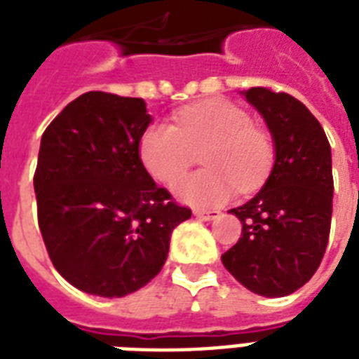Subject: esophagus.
Returning <instances> with one entry per match:
<instances>
[{"label":"esophagus","mask_w":359,"mask_h":359,"mask_svg":"<svg viewBox=\"0 0 359 359\" xmlns=\"http://www.w3.org/2000/svg\"><path fill=\"white\" fill-rule=\"evenodd\" d=\"M194 214H196L197 218L205 219V222H208V219L218 218V216H219L218 210H194Z\"/></svg>","instance_id":"1"}]
</instances>
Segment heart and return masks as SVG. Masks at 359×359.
Returning a JSON list of instances; mask_svg holds the SVG:
<instances>
[{
    "label": "heart",
    "mask_w": 359,
    "mask_h": 359,
    "mask_svg": "<svg viewBox=\"0 0 359 359\" xmlns=\"http://www.w3.org/2000/svg\"><path fill=\"white\" fill-rule=\"evenodd\" d=\"M203 152L205 169L175 186L182 201L216 207L240 186L255 190L270 173L276 156L272 135L251 123L250 114L227 100L186 106L175 124L152 123L141 134L140 158L163 184H173Z\"/></svg>",
    "instance_id": "b5f03b06"
}]
</instances>
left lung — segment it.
<instances>
[{
	"label": "left lung",
	"mask_w": 359,
	"mask_h": 359,
	"mask_svg": "<svg viewBox=\"0 0 359 359\" xmlns=\"http://www.w3.org/2000/svg\"><path fill=\"white\" fill-rule=\"evenodd\" d=\"M264 117L276 143V163L262 190L238 208L242 236L222 255L245 289L287 296L320 266L332 224V152L323 126L287 93L268 87L245 91Z\"/></svg>",
	"instance_id": "8db88e82"
}]
</instances>
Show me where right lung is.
<instances>
[{
  "label": "right lung",
  "instance_id": "1",
  "mask_svg": "<svg viewBox=\"0 0 359 359\" xmlns=\"http://www.w3.org/2000/svg\"><path fill=\"white\" fill-rule=\"evenodd\" d=\"M149 123L143 98L89 91L42 134L39 229L55 270L89 294L121 298L145 287L168 259L173 229L191 216L141 163Z\"/></svg>",
  "mask_w": 359,
  "mask_h": 359
}]
</instances>
